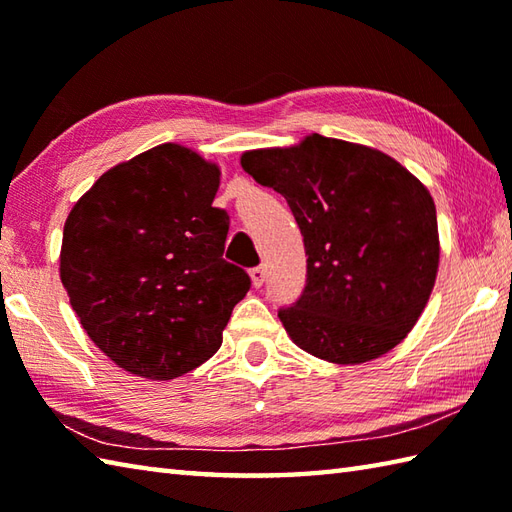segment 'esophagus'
<instances>
[{"mask_svg":"<svg viewBox=\"0 0 512 512\" xmlns=\"http://www.w3.org/2000/svg\"><path fill=\"white\" fill-rule=\"evenodd\" d=\"M250 281H253L255 288H262L264 281H266V268L257 266V268L250 270Z\"/></svg>","mask_w":512,"mask_h":512,"instance_id":"esophagus-1","label":"esophagus"}]
</instances>
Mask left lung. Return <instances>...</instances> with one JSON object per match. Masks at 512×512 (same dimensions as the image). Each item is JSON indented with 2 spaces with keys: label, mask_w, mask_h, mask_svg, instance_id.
I'll return each mask as SVG.
<instances>
[{
  "label": "left lung",
  "mask_w": 512,
  "mask_h": 512,
  "mask_svg": "<svg viewBox=\"0 0 512 512\" xmlns=\"http://www.w3.org/2000/svg\"><path fill=\"white\" fill-rule=\"evenodd\" d=\"M242 167L284 195L303 235L306 288L279 310L292 343L336 365L394 350L438 275V217L427 187L383 151L321 134L244 151Z\"/></svg>",
  "instance_id": "1"
}]
</instances>
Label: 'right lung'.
<instances>
[{
    "mask_svg": "<svg viewBox=\"0 0 512 512\" xmlns=\"http://www.w3.org/2000/svg\"><path fill=\"white\" fill-rule=\"evenodd\" d=\"M220 167L158 145L105 171L63 226L61 284L83 330L118 367L171 380L220 350L250 277L228 264Z\"/></svg>",
    "mask_w": 512,
    "mask_h": 512,
    "instance_id": "obj_1",
    "label": "right lung"
}]
</instances>
